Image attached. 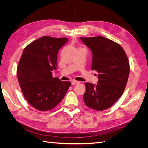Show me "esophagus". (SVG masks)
Returning <instances> with one entry per match:
<instances>
[{
    "label": "esophagus",
    "instance_id": "esophagus-1",
    "mask_svg": "<svg viewBox=\"0 0 148 148\" xmlns=\"http://www.w3.org/2000/svg\"><path fill=\"white\" fill-rule=\"evenodd\" d=\"M78 83H79V82L75 81V80H73V81L71 82V84H72V85H75V84H78Z\"/></svg>",
    "mask_w": 148,
    "mask_h": 148
}]
</instances>
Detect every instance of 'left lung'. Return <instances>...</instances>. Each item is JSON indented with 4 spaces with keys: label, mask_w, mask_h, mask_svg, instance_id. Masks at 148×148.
Instances as JSON below:
<instances>
[{
    "label": "left lung",
    "mask_w": 148,
    "mask_h": 148,
    "mask_svg": "<svg viewBox=\"0 0 148 148\" xmlns=\"http://www.w3.org/2000/svg\"><path fill=\"white\" fill-rule=\"evenodd\" d=\"M92 53L91 70L98 74L96 85L85 83V105L97 111L109 109L122 96L128 82L130 65L122 47L102 36L80 38Z\"/></svg>",
    "instance_id": "1"
}]
</instances>
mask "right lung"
Here are the masks:
<instances>
[{
    "mask_svg": "<svg viewBox=\"0 0 148 148\" xmlns=\"http://www.w3.org/2000/svg\"><path fill=\"white\" fill-rule=\"evenodd\" d=\"M66 38L42 36L23 50L17 66V77L23 95L29 104L42 112L53 109L63 99L71 83L53 78L59 49Z\"/></svg>",
    "mask_w": 148,
    "mask_h": 148,
    "instance_id": "obj_1",
    "label": "right lung"
}]
</instances>
